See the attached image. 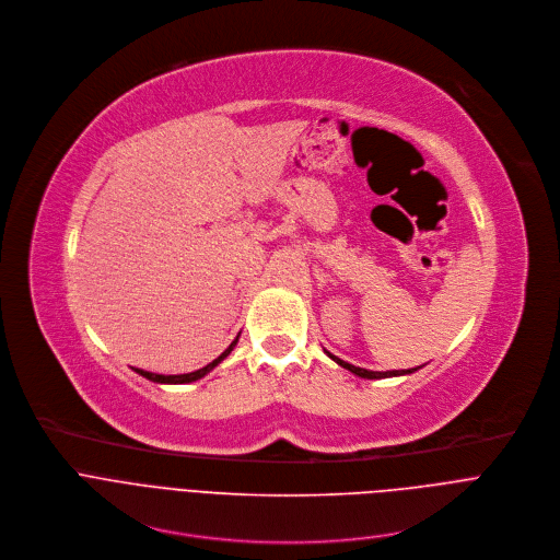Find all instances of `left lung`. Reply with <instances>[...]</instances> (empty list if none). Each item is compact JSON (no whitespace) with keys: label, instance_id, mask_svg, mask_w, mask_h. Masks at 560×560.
<instances>
[{"label":"left lung","instance_id":"8db88e82","mask_svg":"<svg viewBox=\"0 0 560 560\" xmlns=\"http://www.w3.org/2000/svg\"><path fill=\"white\" fill-rule=\"evenodd\" d=\"M326 355L332 360V362H338L342 369H347V371H351V373H355V375H360V377H364V380H382V377H397V375H410V373H415L417 369H408V371H386V373H382V371H366V369H360V366H353V364H349V362H345V360H340V358H335L332 353H328L326 351Z\"/></svg>","mask_w":560,"mask_h":560}]
</instances>
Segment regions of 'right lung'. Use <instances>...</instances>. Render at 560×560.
Instances as JSON below:
<instances>
[{
    "label": "right lung",
    "mask_w": 560,
    "mask_h": 560,
    "mask_svg": "<svg viewBox=\"0 0 560 560\" xmlns=\"http://www.w3.org/2000/svg\"><path fill=\"white\" fill-rule=\"evenodd\" d=\"M236 342H238V338L230 345V349H225V353H220L213 362H209L207 366H202V369H198V371H194V373H185V375H156V373H150V371H141V369H135L139 375H143L145 380H150V382H156V384H189V382H196V380H200V377H205L209 371H213L222 360H225L232 351H234V347H236Z\"/></svg>",
    "instance_id": "right-lung-1"
}]
</instances>
